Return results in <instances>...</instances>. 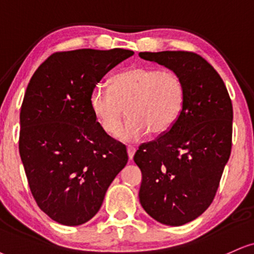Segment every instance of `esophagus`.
I'll list each match as a JSON object with an SVG mask.
<instances>
[{
  "instance_id": "obj_1",
  "label": "esophagus",
  "mask_w": 254,
  "mask_h": 254,
  "mask_svg": "<svg viewBox=\"0 0 254 254\" xmlns=\"http://www.w3.org/2000/svg\"><path fill=\"white\" fill-rule=\"evenodd\" d=\"M135 151H136V149L132 146L127 147V153H128V158H129V160H133L134 154H135Z\"/></svg>"
}]
</instances>
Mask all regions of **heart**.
<instances>
[{"label":"heart","mask_w":254,"mask_h":254,"mask_svg":"<svg viewBox=\"0 0 254 254\" xmlns=\"http://www.w3.org/2000/svg\"><path fill=\"white\" fill-rule=\"evenodd\" d=\"M185 101L183 80L172 71L134 65L115 75L112 88L96 84L90 93V108L101 127L115 134L128 115L118 136L122 141H136L148 132L160 135L180 117Z\"/></svg>","instance_id":"1"}]
</instances>
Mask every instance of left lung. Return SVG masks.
<instances>
[{
  "label": "left lung",
  "instance_id": "1",
  "mask_svg": "<svg viewBox=\"0 0 254 254\" xmlns=\"http://www.w3.org/2000/svg\"><path fill=\"white\" fill-rule=\"evenodd\" d=\"M139 56L168 68L185 86L175 124L134 155L142 173L143 209L159 223L181 226L213 201L232 147V102L220 75L201 56L172 51Z\"/></svg>",
  "mask_w": 254,
  "mask_h": 254
}]
</instances>
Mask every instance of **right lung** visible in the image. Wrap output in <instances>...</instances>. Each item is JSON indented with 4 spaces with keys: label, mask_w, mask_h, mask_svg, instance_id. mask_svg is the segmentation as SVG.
Here are the masks:
<instances>
[{
    "label": "right lung",
    "mask_w": 254,
    "mask_h": 254,
    "mask_svg": "<svg viewBox=\"0 0 254 254\" xmlns=\"http://www.w3.org/2000/svg\"><path fill=\"white\" fill-rule=\"evenodd\" d=\"M132 51L77 49L49 56L28 83L20 114V155L31 194L56 223L79 226L101 207L128 161L90 108L100 80Z\"/></svg>",
    "instance_id": "1"
}]
</instances>
